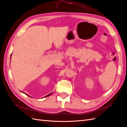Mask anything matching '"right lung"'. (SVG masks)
Wrapping results in <instances>:
<instances>
[{
    "mask_svg": "<svg viewBox=\"0 0 127 127\" xmlns=\"http://www.w3.org/2000/svg\"><path fill=\"white\" fill-rule=\"evenodd\" d=\"M22 93H23V92H22ZM52 93H50L49 94H48V95H47V96H44V97H48V96H50V95H51V94ZM24 94H26V95H28V96H29V97H31L30 95H28V94H26V93H24Z\"/></svg>",
    "mask_w": 127,
    "mask_h": 127,
    "instance_id": "1",
    "label": "right lung"
}]
</instances>
